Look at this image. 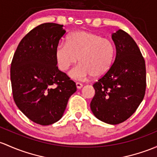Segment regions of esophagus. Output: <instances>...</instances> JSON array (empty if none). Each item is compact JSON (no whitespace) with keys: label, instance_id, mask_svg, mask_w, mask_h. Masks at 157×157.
Listing matches in <instances>:
<instances>
[{"label":"esophagus","instance_id":"obj_1","mask_svg":"<svg viewBox=\"0 0 157 157\" xmlns=\"http://www.w3.org/2000/svg\"><path fill=\"white\" fill-rule=\"evenodd\" d=\"M76 86H77V89H81L82 87H83V84L77 82V83H76Z\"/></svg>","mask_w":157,"mask_h":157}]
</instances>
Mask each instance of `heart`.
I'll list each match as a JSON object with an SVG mask.
<instances>
[{"instance_id":"b5f03b06","label":"heart","mask_w":157,"mask_h":157,"mask_svg":"<svg viewBox=\"0 0 157 157\" xmlns=\"http://www.w3.org/2000/svg\"><path fill=\"white\" fill-rule=\"evenodd\" d=\"M116 47L110 39L86 31H79L67 37V44L60 43L56 49V59L59 68L65 71L81 63L69 73L72 78L84 80L105 75L113 65Z\"/></svg>"}]
</instances>
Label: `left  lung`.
Returning <instances> with one entry per match:
<instances>
[{"instance_id": "obj_1", "label": "left lung", "mask_w": 157, "mask_h": 157, "mask_svg": "<svg viewBox=\"0 0 157 157\" xmlns=\"http://www.w3.org/2000/svg\"><path fill=\"white\" fill-rule=\"evenodd\" d=\"M117 54L110 70L93 84L90 108L95 117L108 124L126 121L138 108L146 90V67L132 37L118 30L112 34Z\"/></svg>"}]
</instances>
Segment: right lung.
<instances>
[{
    "instance_id": "obj_1",
    "label": "right lung",
    "mask_w": 157,
    "mask_h": 157,
    "mask_svg": "<svg viewBox=\"0 0 157 157\" xmlns=\"http://www.w3.org/2000/svg\"><path fill=\"white\" fill-rule=\"evenodd\" d=\"M63 25L44 23L22 39L13 56L10 80L16 106L29 120L47 126L62 118L76 83L59 70L56 49Z\"/></svg>"
}]
</instances>
